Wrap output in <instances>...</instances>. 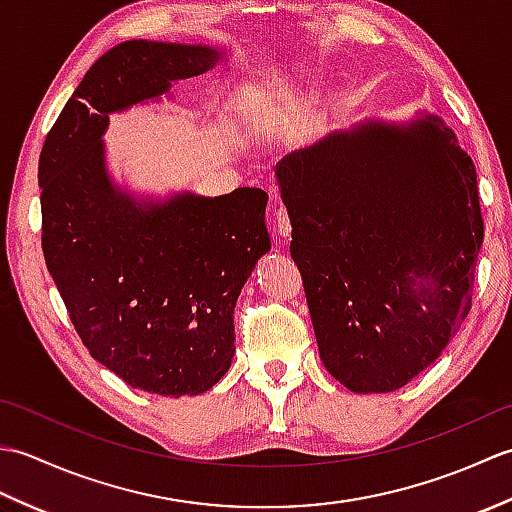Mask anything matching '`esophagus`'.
I'll list each match as a JSON object with an SVG mask.
<instances>
[{
  "label": "esophagus",
  "instance_id": "34e87169",
  "mask_svg": "<svg viewBox=\"0 0 512 512\" xmlns=\"http://www.w3.org/2000/svg\"><path fill=\"white\" fill-rule=\"evenodd\" d=\"M273 222H275V231L281 237V242H286V239H290L292 224H290V215H288V211L284 209V206H279V209H275V220Z\"/></svg>",
  "mask_w": 512,
  "mask_h": 512
}]
</instances>
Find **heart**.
I'll return each mask as SVG.
<instances>
[{"label": "heart", "mask_w": 512, "mask_h": 512, "mask_svg": "<svg viewBox=\"0 0 512 512\" xmlns=\"http://www.w3.org/2000/svg\"><path fill=\"white\" fill-rule=\"evenodd\" d=\"M288 96V92L284 90L281 92L279 96L275 94V103L268 99H262V101H253L248 105V110H246V114H248V121L253 123V127H257V129H268V127H273L275 125V118H277V103H281Z\"/></svg>", "instance_id": "b5f03b06"}]
</instances>
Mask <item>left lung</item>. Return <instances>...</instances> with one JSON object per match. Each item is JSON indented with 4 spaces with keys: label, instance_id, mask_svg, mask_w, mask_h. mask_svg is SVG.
I'll return each instance as SVG.
<instances>
[{
    "label": "left lung",
    "instance_id": "left-lung-1",
    "mask_svg": "<svg viewBox=\"0 0 512 512\" xmlns=\"http://www.w3.org/2000/svg\"><path fill=\"white\" fill-rule=\"evenodd\" d=\"M325 369L387 394L427 369L471 310L477 173L436 114L367 118L275 169Z\"/></svg>",
    "mask_w": 512,
    "mask_h": 512
}]
</instances>
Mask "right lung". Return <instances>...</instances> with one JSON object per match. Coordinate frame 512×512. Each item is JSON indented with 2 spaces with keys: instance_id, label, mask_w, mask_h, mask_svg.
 <instances>
[{
  "instance_id": "1",
  "label": "right lung",
  "mask_w": 512,
  "mask_h": 512,
  "mask_svg": "<svg viewBox=\"0 0 512 512\" xmlns=\"http://www.w3.org/2000/svg\"><path fill=\"white\" fill-rule=\"evenodd\" d=\"M211 46L132 39L85 72L39 156L41 246L92 358L134 389L198 396L231 367L233 308L270 250L268 193L136 198L107 169L110 114L215 68Z\"/></svg>"
}]
</instances>
